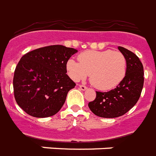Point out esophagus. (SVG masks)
Segmentation results:
<instances>
[{"label":"esophagus","mask_w":156,"mask_h":156,"mask_svg":"<svg viewBox=\"0 0 156 156\" xmlns=\"http://www.w3.org/2000/svg\"><path fill=\"white\" fill-rule=\"evenodd\" d=\"M78 87H79V88H80L82 90H87V87H86V86H84V85H79Z\"/></svg>","instance_id":"1"}]
</instances>
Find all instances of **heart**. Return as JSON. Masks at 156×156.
I'll use <instances>...</instances> for the list:
<instances>
[{
  "mask_svg": "<svg viewBox=\"0 0 156 156\" xmlns=\"http://www.w3.org/2000/svg\"><path fill=\"white\" fill-rule=\"evenodd\" d=\"M78 59V62L69 59L66 64L71 78L79 80L90 73V83L100 90L113 89L126 74V59L118 51L88 50L79 54Z\"/></svg>",
  "mask_w": 156,
  "mask_h": 156,
  "instance_id": "b5f03b06",
  "label": "heart"
}]
</instances>
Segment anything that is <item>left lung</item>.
I'll use <instances>...</instances> for the list:
<instances>
[{"label": "left lung", "mask_w": 156, "mask_h": 156, "mask_svg": "<svg viewBox=\"0 0 156 156\" xmlns=\"http://www.w3.org/2000/svg\"><path fill=\"white\" fill-rule=\"evenodd\" d=\"M118 49L126 59L127 68L123 81L108 92L96 91V97L88 104L93 113L100 117L114 118L129 112L139 100L144 83L143 66L138 56L123 47Z\"/></svg>", "instance_id": "obj_1"}]
</instances>
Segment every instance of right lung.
Masks as SVG:
<instances>
[{"label": "right lung", "mask_w": 156, "mask_h": 156, "mask_svg": "<svg viewBox=\"0 0 156 156\" xmlns=\"http://www.w3.org/2000/svg\"><path fill=\"white\" fill-rule=\"evenodd\" d=\"M77 52L63 45H51L22 56L13 86L16 102L23 111L40 118L60 111L69 90L76 86L66 74V64Z\"/></svg>", "instance_id": "obj_1"}]
</instances>
